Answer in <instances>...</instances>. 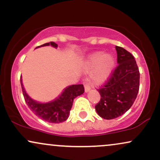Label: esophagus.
I'll list each match as a JSON object with an SVG mask.
<instances>
[{
	"label": "esophagus",
	"mask_w": 160,
	"mask_h": 160,
	"mask_svg": "<svg viewBox=\"0 0 160 160\" xmlns=\"http://www.w3.org/2000/svg\"><path fill=\"white\" fill-rule=\"evenodd\" d=\"M84 87H85V92H89V90H90V89H91L90 86H89V84L88 83V82H86V83L84 84Z\"/></svg>",
	"instance_id": "obj_1"
}]
</instances>
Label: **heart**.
Masks as SVG:
<instances>
[{"label":"heart","mask_w":160,"mask_h":160,"mask_svg":"<svg viewBox=\"0 0 160 160\" xmlns=\"http://www.w3.org/2000/svg\"><path fill=\"white\" fill-rule=\"evenodd\" d=\"M114 65V60L111 55H104V52H95L89 57L86 64L89 71L95 69L92 78L95 82H102L108 78Z\"/></svg>","instance_id":"b5f03b06"}]
</instances>
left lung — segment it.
I'll return each instance as SVG.
<instances>
[{
    "mask_svg": "<svg viewBox=\"0 0 160 160\" xmlns=\"http://www.w3.org/2000/svg\"><path fill=\"white\" fill-rule=\"evenodd\" d=\"M117 65L107 81L97 90L100 101L95 106L98 114L106 120L120 117L132 106L138 93L140 73L132 55L116 46Z\"/></svg>",
    "mask_w": 160,
    "mask_h": 160,
    "instance_id": "8db88e82",
    "label": "left lung"
}]
</instances>
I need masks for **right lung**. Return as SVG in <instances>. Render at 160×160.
Returning a JSON list of instances; mask_svg holds the SVG:
<instances>
[{
  "instance_id": "obj_1",
  "label": "right lung",
  "mask_w": 160,
  "mask_h": 160,
  "mask_svg": "<svg viewBox=\"0 0 160 160\" xmlns=\"http://www.w3.org/2000/svg\"><path fill=\"white\" fill-rule=\"evenodd\" d=\"M49 45L52 46L56 48L58 47L56 43L50 42L38 47ZM20 82H21L24 98L28 108L32 110L34 114L39 117L42 120L52 123H59V122H65L67 120L72 107L74 99L78 95H82L85 90L82 84L70 86L66 88L62 95L55 101L49 103L40 104L32 100L25 92L22 82V78H20Z\"/></svg>"
}]
</instances>
